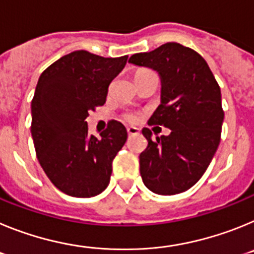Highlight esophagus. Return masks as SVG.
<instances>
[{"mask_svg":"<svg viewBox=\"0 0 254 254\" xmlns=\"http://www.w3.org/2000/svg\"><path fill=\"white\" fill-rule=\"evenodd\" d=\"M127 133H128L129 136L137 134L138 133V128H136V127H127Z\"/></svg>","mask_w":254,"mask_h":254,"instance_id":"obj_1","label":"esophagus"}]
</instances>
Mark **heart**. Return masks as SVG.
<instances>
[{
	"label": "heart",
	"mask_w": 254,
	"mask_h": 254,
	"mask_svg": "<svg viewBox=\"0 0 254 254\" xmlns=\"http://www.w3.org/2000/svg\"><path fill=\"white\" fill-rule=\"evenodd\" d=\"M149 72H151L150 69L142 68V69H140V71H137V73H136V77H140V76L146 75V73H149ZM125 117H126V120L129 121V122H136L138 118V116L136 113H126Z\"/></svg>",
	"instance_id": "b5f03b06"
}]
</instances>
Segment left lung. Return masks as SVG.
<instances>
[{
  "label": "left lung",
  "mask_w": 254,
  "mask_h": 254,
  "mask_svg": "<svg viewBox=\"0 0 254 254\" xmlns=\"http://www.w3.org/2000/svg\"><path fill=\"white\" fill-rule=\"evenodd\" d=\"M128 62L158 71L161 104L149 125L170 128L154 140L143 128L147 147L140 154L143 185L158 194H177L194 186L210 165L220 143L224 111L221 91L207 62L179 43L131 56Z\"/></svg>",
  "instance_id": "obj_1"
}]
</instances>
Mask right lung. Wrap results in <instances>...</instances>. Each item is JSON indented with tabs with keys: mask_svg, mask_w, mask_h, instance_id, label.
I'll list each match as a JSON object with an SVG mask.
<instances>
[{
	"mask_svg": "<svg viewBox=\"0 0 254 254\" xmlns=\"http://www.w3.org/2000/svg\"><path fill=\"white\" fill-rule=\"evenodd\" d=\"M128 56L104 58L87 51L61 57L43 71L31 100V136L49 181L72 197H94L111 181L112 163L127 140L126 127L109 121L100 137L85 120L107 100L112 80Z\"/></svg>",
	"mask_w": 254,
	"mask_h": 254,
	"instance_id": "right-lung-1",
	"label": "right lung"
}]
</instances>
